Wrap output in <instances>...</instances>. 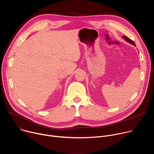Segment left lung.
<instances>
[{
    "mask_svg": "<svg viewBox=\"0 0 154 154\" xmlns=\"http://www.w3.org/2000/svg\"><path fill=\"white\" fill-rule=\"evenodd\" d=\"M123 38H124L127 42H129L130 44H131V45H134L135 46H136L135 42H134L132 40H131L130 39H129L128 38H127L126 36H123Z\"/></svg>",
    "mask_w": 154,
    "mask_h": 154,
    "instance_id": "8db88e82",
    "label": "left lung"
}]
</instances>
